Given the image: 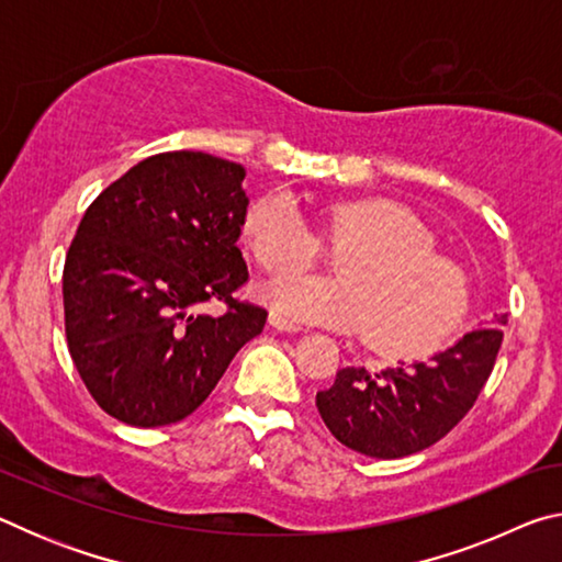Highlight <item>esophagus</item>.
Returning a JSON list of instances; mask_svg holds the SVG:
<instances>
[{
	"instance_id": "34e87169",
	"label": "esophagus",
	"mask_w": 562,
	"mask_h": 562,
	"mask_svg": "<svg viewBox=\"0 0 562 562\" xmlns=\"http://www.w3.org/2000/svg\"><path fill=\"white\" fill-rule=\"evenodd\" d=\"M270 325H272L274 329H280V331H300V329H302V327L297 325V322L282 317L280 312H270Z\"/></svg>"
}]
</instances>
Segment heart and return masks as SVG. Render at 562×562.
<instances>
[{"instance_id":"1","label":"heart","mask_w":562,"mask_h":562,"mask_svg":"<svg viewBox=\"0 0 562 562\" xmlns=\"http://www.w3.org/2000/svg\"><path fill=\"white\" fill-rule=\"evenodd\" d=\"M322 235L345 247L339 278H284L268 290L282 315L335 329H367V341L392 355H422L461 325L471 304V278L439 255L436 235L406 205L357 198L325 207ZM243 237L268 274H294L317 265L319 235L297 201L274 190L247 205Z\"/></svg>"}]
</instances>
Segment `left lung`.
<instances>
[{
	"label": "left lung",
	"instance_id": "1",
	"mask_svg": "<svg viewBox=\"0 0 562 562\" xmlns=\"http://www.w3.org/2000/svg\"><path fill=\"white\" fill-rule=\"evenodd\" d=\"M508 315L463 335L451 349L412 367L369 372L345 367L317 392L322 422L339 443L372 459L429 449L471 412L496 364Z\"/></svg>",
	"mask_w": 562,
	"mask_h": 562
}]
</instances>
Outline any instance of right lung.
I'll list each match as a JSON object with an SVG mask.
<instances>
[{
	"label": "right lung",
	"mask_w": 562,
	"mask_h": 562,
	"mask_svg": "<svg viewBox=\"0 0 562 562\" xmlns=\"http://www.w3.org/2000/svg\"><path fill=\"white\" fill-rule=\"evenodd\" d=\"M245 168L168 150L101 190L64 262V329L76 372L128 426L176 424L201 406L268 310L235 297ZM221 301L223 316H207Z\"/></svg>",
	"instance_id": "1"
}]
</instances>
